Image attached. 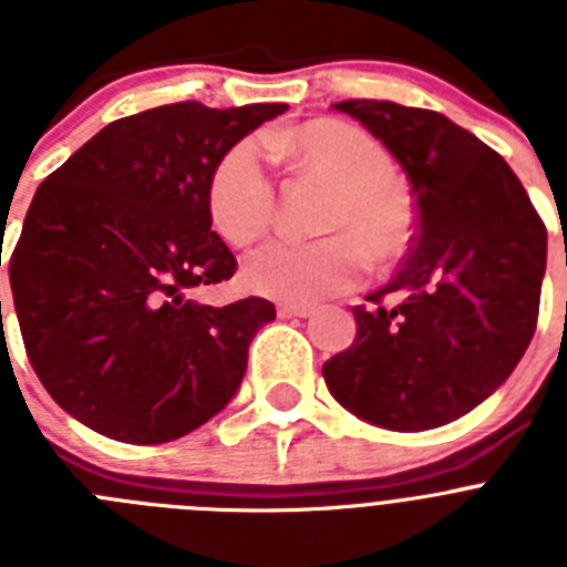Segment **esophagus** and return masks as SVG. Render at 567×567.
Masks as SVG:
<instances>
[{
  "label": "esophagus",
  "mask_w": 567,
  "mask_h": 567,
  "mask_svg": "<svg viewBox=\"0 0 567 567\" xmlns=\"http://www.w3.org/2000/svg\"><path fill=\"white\" fill-rule=\"evenodd\" d=\"M315 312V303H280V318H309Z\"/></svg>",
  "instance_id": "esophagus-1"
}]
</instances>
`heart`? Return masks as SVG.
Wrapping results in <instances>:
<instances>
[{
    "instance_id": "1",
    "label": "heart",
    "mask_w": 567,
    "mask_h": 567,
    "mask_svg": "<svg viewBox=\"0 0 567 567\" xmlns=\"http://www.w3.org/2000/svg\"><path fill=\"white\" fill-rule=\"evenodd\" d=\"M275 158L298 175L332 187L318 229L320 240H272L247 255L240 278L255 295L315 300L349 289L363 269L392 267L409 252L414 209L394 175L389 150L349 122L318 118L269 138ZM209 224L227 244L247 247L275 218V187L255 142H240L218 158L207 182Z\"/></svg>"
}]
</instances>
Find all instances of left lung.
Returning <instances> with one entry per match:
<instances>
[{"label": "left lung", "mask_w": 567, "mask_h": 567, "mask_svg": "<svg viewBox=\"0 0 567 567\" xmlns=\"http://www.w3.org/2000/svg\"><path fill=\"white\" fill-rule=\"evenodd\" d=\"M358 118L412 184L417 233L394 278L354 307L358 338L323 363L343 409L392 432L468 414L508 380L539 315L548 233L514 169L443 113L378 99ZM385 293L399 298L380 308Z\"/></svg>", "instance_id": "8db88e82"}]
</instances>
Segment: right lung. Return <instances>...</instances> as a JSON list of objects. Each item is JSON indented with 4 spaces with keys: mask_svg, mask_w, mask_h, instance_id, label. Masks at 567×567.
<instances>
[{
    "mask_svg": "<svg viewBox=\"0 0 567 567\" xmlns=\"http://www.w3.org/2000/svg\"><path fill=\"white\" fill-rule=\"evenodd\" d=\"M284 110H144L99 130L37 189L10 289L30 365L70 417L122 443H169L238 392L275 307L189 298L238 267L209 229L207 182L229 147Z\"/></svg>",
    "mask_w": 567,
    "mask_h": 567,
    "instance_id": "right-lung-1",
    "label": "right lung"
}]
</instances>
